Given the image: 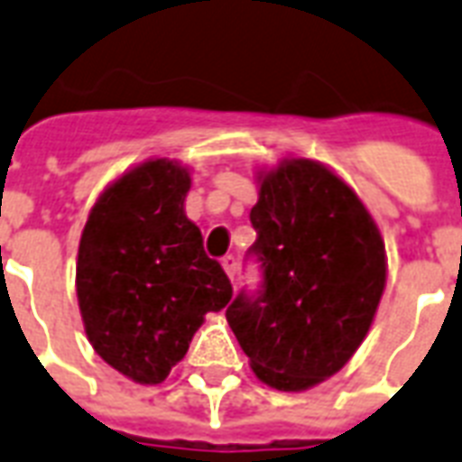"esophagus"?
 I'll return each mask as SVG.
<instances>
[{"label":"esophagus","instance_id":"obj_1","mask_svg":"<svg viewBox=\"0 0 462 462\" xmlns=\"http://www.w3.org/2000/svg\"><path fill=\"white\" fill-rule=\"evenodd\" d=\"M221 264H224V272H226L228 274V280L234 282V277H236V255H226L224 257V260H221Z\"/></svg>","mask_w":462,"mask_h":462}]
</instances>
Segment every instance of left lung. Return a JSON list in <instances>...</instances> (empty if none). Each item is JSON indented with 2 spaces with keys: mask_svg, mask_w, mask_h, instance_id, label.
I'll use <instances>...</instances> for the list:
<instances>
[{
  "mask_svg": "<svg viewBox=\"0 0 462 462\" xmlns=\"http://www.w3.org/2000/svg\"><path fill=\"white\" fill-rule=\"evenodd\" d=\"M250 224L263 284L236 296L226 320L263 383L306 391L366 337L385 287L383 238L356 192L309 159L260 175Z\"/></svg>",
  "mask_w": 462,
  "mask_h": 462,
  "instance_id": "obj_1",
  "label": "left lung"
}]
</instances>
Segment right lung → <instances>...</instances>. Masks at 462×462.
<instances>
[{"label":"right lung","instance_id":"1","mask_svg":"<svg viewBox=\"0 0 462 462\" xmlns=\"http://www.w3.org/2000/svg\"><path fill=\"white\" fill-rule=\"evenodd\" d=\"M188 190V168L144 161L98 198L79 243L86 337L134 383L166 381L207 313L224 309L234 294L185 217Z\"/></svg>","mask_w":462,"mask_h":462}]
</instances>
